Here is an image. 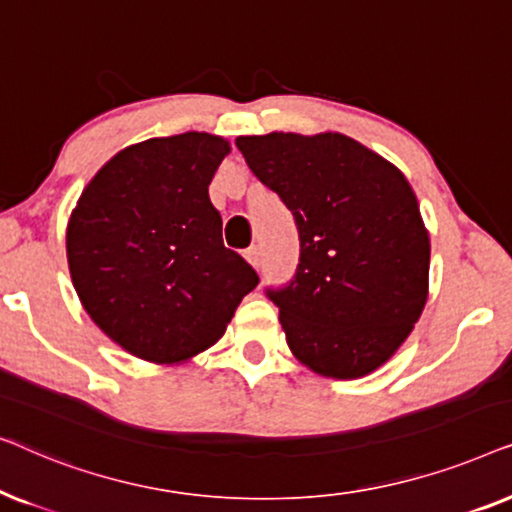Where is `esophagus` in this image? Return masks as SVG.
<instances>
[{"instance_id":"esophagus-1","label":"esophagus","mask_w":512,"mask_h":512,"mask_svg":"<svg viewBox=\"0 0 512 512\" xmlns=\"http://www.w3.org/2000/svg\"><path fill=\"white\" fill-rule=\"evenodd\" d=\"M244 256H247V261L254 265L256 270H261V249L251 247V249H247V254H244Z\"/></svg>"}]
</instances>
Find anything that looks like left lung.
Wrapping results in <instances>:
<instances>
[{
    "mask_svg": "<svg viewBox=\"0 0 512 512\" xmlns=\"http://www.w3.org/2000/svg\"><path fill=\"white\" fill-rule=\"evenodd\" d=\"M235 144L296 219V275L265 289L293 356L335 380L373 373L429 296L431 244L408 179L340 132H270Z\"/></svg>",
    "mask_w": 512,
    "mask_h": 512,
    "instance_id": "obj_1",
    "label": "left lung"
}]
</instances>
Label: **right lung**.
I'll return each instance as SVG.
<instances>
[{
	"label": "right lung",
	"mask_w": 512,
	"mask_h": 512,
	"mask_svg": "<svg viewBox=\"0 0 512 512\" xmlns=\"http://www.w3.org/2000/svg\"><path fill=\"white\" fill-rule=\"evenodd\" d=\"M226 139L207 132L118 151L81 193L67 261L90 319L125 352L179 363L226 333L258 275L223 247L209 200Z\"/></svg>",
	"instance_id": "right-lung-1"
}]
</instances>
